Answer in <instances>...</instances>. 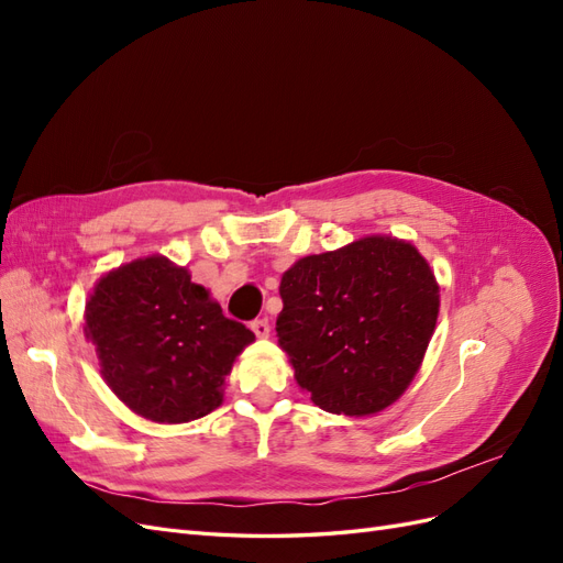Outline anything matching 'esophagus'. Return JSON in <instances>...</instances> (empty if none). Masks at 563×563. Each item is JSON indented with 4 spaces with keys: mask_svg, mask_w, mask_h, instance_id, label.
Instances as JSON below:
<instances>
[{
    "mask_svg": "<svg viewBox=\"0 0 563 563\" xmlns=\"http://www.w3.org/2000/svg\"><path fill=\"white\" fill-rule=\"evenodd\" d=\"M251 331L255 333V338L267 340V338H269L272 327H269V321H267V319H255V321H251Z\"/></svg>",
    "mask_w": 563,
    "mask_h": 563,
    "instance_id": "esophagus-1",
    "label": "esophagus"
}]
</instances>
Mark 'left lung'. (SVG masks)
Segmentation results:
<instances>
[{"instance_id":"1","label":"left lung","mask_w":563,"mask_h":563,"mask_svg":"<svg viewBox=\"0 0 563 563\" xmlns=\"http://www.w3.org/2000/svg\"><path fill=\"white\" fill-rule=\"evenodd\" d=\"M279 347L300 389L335 416L385 411L411 385L439 317V284L411 244L368 234L282 275Z\"/></svg>"}]
</instances>
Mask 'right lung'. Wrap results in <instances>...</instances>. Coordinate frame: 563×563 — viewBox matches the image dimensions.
<instances>
[{"label":"right lung","mask_w":563,"mask_h":563,"mask_svg":"<svg viewBox=\"0 0 563 563\" xmlns=\"http://www.w3.org/2000/svg\"><path fill=\"white\" fill-rule=\"evenodd\" d=\"M84 335L100 376L135 416L180 424L223 404L225 378L255 335L166 255L110 269L89 294Z\"/></svg>","instance_id":"right-lung-1"}]
</instances>
